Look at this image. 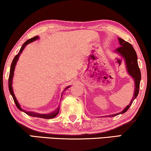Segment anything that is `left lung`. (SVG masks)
Masks as SVG:
<instances>
[{"label": "left lung", "instance_id": "left-lung-1", "mask_svg": "<svg viewBox=\"0 0 151 151\" xmlns=\"http://www.w3.org/2000/svg\"><path fill=\"white\" fill-rule=\"evenodd\" d=\"M118 40L120 46L115 50V52L119 53L124 59L126 68H127L128 73L133 78L134 82H135V91H134L133 98H132L130 104L120 113L115 115H111V116L112 117L119 114H122L128 111V109H129V107L133 103V100L137 97L139 90L140 80H141V72H140V69L139 66H138L137 56L135 49L131 44H130L129 42H127L123 39L118 38Z\"/></svg>", "mask_w": 151, "mask_h": 151}]
</instances>
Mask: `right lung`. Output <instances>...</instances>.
<instances>
[{"label":"right lung","mask_w":151,"mask_h":151,"mask_svg":"<svg viewBox=\"0 0 151 151\" xmlns=\"http://www.w3.org/2000/svg\"><path fill=\"white\" fill-rule=\"evenodd\" d=\"M38 38H39L38 36H35V37H34V38H30V39H29V40H27L26 42H24L23 45H22V46L21 47V48H20L19 52H18V54L16 55L15 57H14L13 61H12V63L11 67H10L9 76V82H8V84H9V90L10 93H11V95H12V98H13V99H14V102H15L16 106H17V108L19 109L20 111H23L24 113H25L26 114H27L28 115H29V116L36 117H40V118H43V119H51V118H53V117H55L58 114L60 108H58L56 110H55V111H53V113H49V114H39V113H35V112H31V111H24V110H23V109L21 108V107H20V105L19 104V103H18L17 100H16L15 95H14V93L13 88H12V80H13L14 69H15L16 65V63H17V61H18V58H19V56H20V53L22 52V51H23V49H24V47H25L28 44H29V43H31V42H34V41H35V40H38ZM69 87H70V86H67V87L65 89H67V88H68ZM65 90H64V91H65Z\"/></svg>","instance_id":"1"}]
</instances>
